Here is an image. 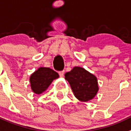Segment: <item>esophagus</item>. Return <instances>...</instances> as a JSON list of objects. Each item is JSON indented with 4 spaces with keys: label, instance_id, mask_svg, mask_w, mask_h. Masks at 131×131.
<instances>
[{
    "label": "esophagus",
    "instance_id": "1",
    "mask_svg": "<svg viewBox=\"0 0 131 131\" xmlns=\"http://www.w3.org/2000/svg\"><path fill=\"white\" fill-rule=\"evenodd\" d=\"M59 74L60 75V77H63V75H64V71H61V72H59Z\"/></svg>",
    "mask_w": 131,
    "mask_h": 131
}]
</instances>
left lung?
I'll use <instances>...</instances> for the list:
<instances>
[{"label": "left lung", "mask_w": 131, "mask_h": 131, "mask_svg": "<svg viewBox=\"0 0 131 131\" xmlns=\"http://www.w3.org/2000/svg\"><path fill=\"white\" fill-rule=\"evenodd\" d=\"M65 79L70 84L75 98L81 102L92 100L99 90L97 78L80 67H74L67 72Z\"/></svg>", "instance_id": "left-lung-1"}]
</instances>
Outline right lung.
<instances>
[{
    "mask_svg": "<svg viewBox=\"0 0 131 131\" xmlns=\"http://www.w3.org/2000/svg\"><path fill=\"white\" fill-rule=\"evenodd\" d=\"M59 78V74L49 68H38L30 76V84L32 91L41 94L48 88L54 80Z\"/></svg>",
    "mask_w": 131,
    "mask_h": 131,
    "instance_id": "1",
    "label": "right lung"
}]
</instances>
